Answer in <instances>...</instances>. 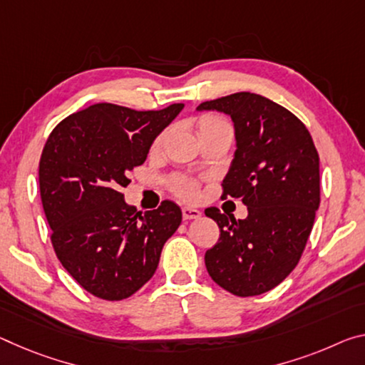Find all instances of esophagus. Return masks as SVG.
Instances as JSON below:
<instances>
[{"instance_id":"obj_1","label":"esophagus","mask_w":365,"mask_h":365,"mask_svg":"<svg viewBox=\"0 0 365 365\" xmlns=\"http://www.w3.org/2000/svg\"><path fill=\"white\" fill-rule=\"evenodd\" d=\"M182 216H183L185 221H190V219H198L201 216V211L196 210V207L185 206L182 210Z\"/></svg>"}]
</instances>
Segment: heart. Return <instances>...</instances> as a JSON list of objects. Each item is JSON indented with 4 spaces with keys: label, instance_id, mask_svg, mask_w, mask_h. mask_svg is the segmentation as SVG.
I'll return each instance as SVG.
<instances>
[{
    "label": "heart",
    "instance_id": "b5f03b06",
    "mask_svg": "<svg viewBox=\"0 0 365 365\" xmlns=\"http://www.w3.org/2000/svg\"><path fill=\"white\" fill-rule=\"evenodd\" d=\"M212 123H224V120L207 115V117H203L198 121V126L212 125ZM160 144H162V136H159L158 140L154 141L153 151H158V149L160 148ZM170 188H172L173 193H175L177 196H180V198H183V200H196V198H198V195H200L198 183H196L193 178L185 177V175L172 177L170 178Z\"/></svg>",
    "mask_w": 365,
    "mask_h": 365
}]
</instances>
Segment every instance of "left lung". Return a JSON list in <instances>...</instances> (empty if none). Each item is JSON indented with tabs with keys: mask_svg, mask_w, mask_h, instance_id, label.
Segmentation results:
<instances>
[{
	"mask_svg": "<svg viewBox=\"0 0 365 365\" xmlns=\"http://www.w3.org/2000/svg\"><path fill=\"white\" fill-rule=\"evenodd\" d=\"M234 121L237 149L221 198L240 200L248 216L235 219L217 207L207 217L221 235L206 252L212 281L239 297L259 296L296 268L320 206V158L309 130L279 103L235 92L200 103Z\"/></svg>",
	"mask_w": 365,
	"mask_h": 365,
	"instance_id": "left-lung-1",
	"label": "left lung"
}]
</instances>
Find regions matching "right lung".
<instances>
[{
  "instance_id": "right-lung-1",
  "label": "right lung",
  "mask_w": 365,
  "mask_h": 365,
  "mask_svg": "<svg viewBox=\"0 0 365 365\" xmlns=\"http://www.w3.org/2000/svg\"><path fill=\"white\" fill-rule=\"evenodd\" d=\"M96 103L50 133L38 164L40 198L58 259L81 287L121 300L146 284L162 247L182 222L173 201L136 211L125 203L126 173L148 158L155 136L182 112Z\"/></svg>"
}]
</instances>
